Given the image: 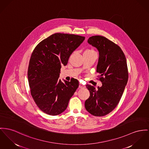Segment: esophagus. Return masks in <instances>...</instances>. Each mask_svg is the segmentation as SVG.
Segmentation results:
<instances>
[{
  "label": "esophagus",
  "mask_w": 149,
  "mask_h": 149,
  "mask_svg": "<svg viewBox=\"0 0 149 149\" xmlns=\"http://www.w3.org/2000/svg\"><path fill=\"white\" fill-rule=\"evenodd\" d=\"M85 88V86L84 85L82 84L81 83H79V88H80V89H84V88Z\"/></svg>",
  "instance_id": "obj_1"
}]
</instances>
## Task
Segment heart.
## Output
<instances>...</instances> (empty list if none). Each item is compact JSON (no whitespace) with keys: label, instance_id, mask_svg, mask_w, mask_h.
Returning <instances> with one entry per match:
<instances>
[{"label":"heart","instance_id":"b5f03b06","mask_svg":"<svg viewBox=\"0 0 149 149\" xmlns=\"http://www.w3.org/2000/svg\"><path fill=\"white\" fill-rule=\"evenodd\" d=\"M85 52H89V53H95V51L94 49H88V50H86L85 51Z\"/></svg>","mask_w":149,"mask_h":149}]
</instances>
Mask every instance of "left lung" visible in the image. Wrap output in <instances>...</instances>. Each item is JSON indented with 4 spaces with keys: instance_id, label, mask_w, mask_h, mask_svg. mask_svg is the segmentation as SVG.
I'll use <instances>...</instances> for the list:
<instances>
[{
    "instance_id": "8db88e82",
    "label": "left lung",
    "mask_w": 149,
    "mask_h": 149,
    "mask_svg": "<svg viewBox=\"0 0 149 149\" xmlns=\"http://www.w3.org/2000/svg\"><path fill=\"white\" fill-rule=\"evenodd\" d=\"M88 42L99 51L97 72L102 86L96 89L86 85L90 97L85 107L91 115L103 116L115 109L122 97L128 79L127 60L119 46L104 37L92 36Z\"/></svg>"
}]
</instances>
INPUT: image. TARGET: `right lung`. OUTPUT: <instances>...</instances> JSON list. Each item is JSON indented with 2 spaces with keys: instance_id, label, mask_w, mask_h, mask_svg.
<instances>
[{
  "instance_id": "right-lung-1",
  "label": "right lung",
  "mask_w": 149,
  "mask_h": 149,
  "mask_svg": "<svg viewBox=\"0 0 149 149\" xmlns=\"http://www.w3.org/2000/svg\"><path fill=\"white\" fill-rule=\"evenodd\" d=\"M85 37L55 33L42 40L30 57L28 78L30 93L36 104L48 115H59L67 108L69 100L79 86L75 79H59L61 66L84 40Z\"/></svg>"
}]
</instances>
